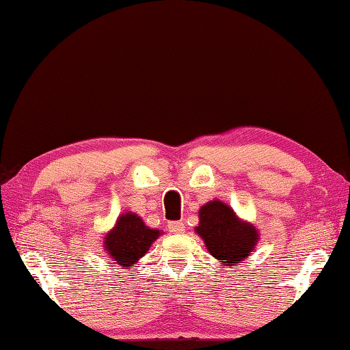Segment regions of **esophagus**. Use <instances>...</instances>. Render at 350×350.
Returning <instances> with one entry per match:
<instances>
[{"mask_svg":"<svg viewBox=\"0 0 350 350\" xmlns=\"http://www.w3.org/2000/svg\"><path fill=\"white\" fill-rule=\"evenodd\" d=\"M168 229L170 232H173V234H182L185 230V224L183 221H171L168 223Z\"/></svg>","mask_w":350,"mask_h":350,"instance_id":"1","label":"esophagus"}]
</instances>
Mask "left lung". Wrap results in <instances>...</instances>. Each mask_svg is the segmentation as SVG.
<instances>
[{"label":"left lung","mask_w":350,"mask_h":350,"mask_svg":"<svg viewBox=\"0 0 350 350\" xmlns=\"http://www.w3.org/2000/svg\"><path fill=\"white\" fill-rule=\"evenodd\" d=\"M196 232L202 237L209 253L229 269L247 258L259 239L255 226L243 221L228 204L212 200L198 211Z\"/></svg>","instance_id":"left-lung-1"}]
</instances>
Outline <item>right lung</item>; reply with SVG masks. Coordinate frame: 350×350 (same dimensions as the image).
<instances>
[{
	"mask_svg": "<svg viewBox=\"0 0 350 350\" xmlns=\"http://www.w3.org/2000/svg\"><path fill=\"white\" fill-rule=\"evenodd\" d=\"M161 234L157 229L147 228L142 218L133 212H126L118 217L115 228L107 232L103 243L112 261L121 267H133Z\"/></svg>",
	"mask_w": 350,
	"mask_h": 350,
	"instance_id": "add662e5",
	"label": "right lung"
}]
</instances>
